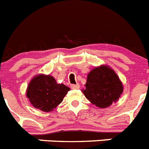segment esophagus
I'll list each match as a JSON object with an SVG mask.
<instances>
[{
	"label": "esophagus",
	"instance_id": "1",
	"mask_svg": "<svg viewBox=\"0 0 149 149\" xmlns=\"http://www.w3.org/2000/svg\"><path fill=\"white\" fill-rule=\"evenodd\" d=\"M71 88L72 89H78L80 88V85L79 84H72L71 85Z\"/></svg>",
	"mask_w": 149,
	"mask_h": 149
}]
</instances>
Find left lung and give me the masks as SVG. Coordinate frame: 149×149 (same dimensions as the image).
I'll return each mask as SVG.
<instances>
[{
    "mask_svg": "<svg viewBox=\"0 0 149 149\" xmlns=\"http://www.w3.org/2000/svg\"><path fill=\"white\" fill-rule=\"evenodd\" d=\"M85 86L82 89L85 97L99 108H106L116 102L124 89L115 71L106 65L95 67L89 72Z\"/></svg>",
    "mask_w": 149,
    "mask_h": 149,
    "instance_id": "obj_1",
    "label": "left lung"
}]
</instances>
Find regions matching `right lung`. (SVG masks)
<instances>
[{
    "mask_svg": "<svg viewBox=\"0 0 149 149\" xmlns=\"http://www.w3.org/2000/svg\"><path fill=\"white\" fill-rule=\"evenodd\" d=\"M70 88L63 84H57L54 77L40 74L30 81L26 96L36 109L51 112L58 106Z\"/></svg>",
    "mask_w": 149,
    "mask_h": 149,
    "instance_id": "right-lung-1",
    "label": "right lung"
}]
</instances>
